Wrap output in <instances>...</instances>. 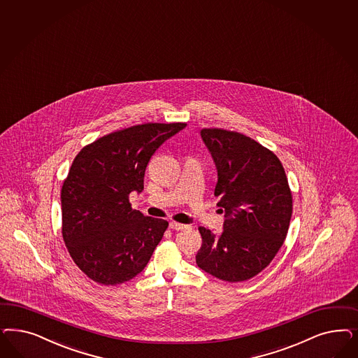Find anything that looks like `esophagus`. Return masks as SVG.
I'll return each mask as SVG.
<instances>
[{"label": "esophagus", "mask_w": 358, "mask_h": 358, "mask_svg": "<svg viewBox=\"0 0 358 358\" xmlns=\"http://www.w3.org/2000/svg\"><path fill=\"white\" fill-rule=\"evenodd\" d=\"M170 228L173 229V231H183L187 228V225L185 224H180V222H175V221H171L170 222Z\"/></svg>", "instance_id": "1"}]
</instances>
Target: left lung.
<instances>
[{
    "label": "left lung",
    "instance_id": "8db88e82",
    "mask_svg": "<svg viewBox=\"0 0 358 358\" xmlns=\"http://www.w3.org/2000/svg\"><path fill=\"white\" fill-rule=\"evenodd\" d=\"M217 169L215 196L225 209L220 236L199 228L201 270L225 282H243L270 265L285 243L292 195L277 155L253 138L219 127L201 129Z\"/></svg>",
    "mask_w": 358,
    "mask_h": 358
}]
</instances>
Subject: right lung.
Returning <instances> with one entry per match:
<instances>
[{
  "instance_id": "1",
  "label": "right lung",
  "mask_w": 358,
  "mask_h": 358,
  "mask_svg": "<svg viewBox=\"0 0 358 358\" xmlns=\"http://www.w3.org/2000/svg\"><path fill=\"white\" fill-rule=\"evenodd\" d=\"M187 124L149 122L84 146L62 185V234L71 258L93 282L115 286L150 261L169 222L143 216L129 195L143 189L146 167L166 139Z\"/></svg>"
}]
</instances>
